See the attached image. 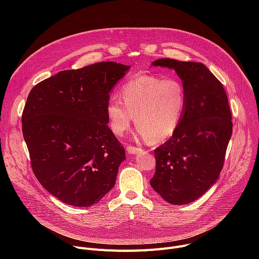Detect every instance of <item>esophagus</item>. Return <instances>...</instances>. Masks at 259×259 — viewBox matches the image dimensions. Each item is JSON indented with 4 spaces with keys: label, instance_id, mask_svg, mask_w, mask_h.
I'll return each mask as SVG.
<instances>
[{
    "label": "esophagus",
    "instance_id": "obj_1",
    "mask_svg": "<svg viewBox=\"0 0 259 259\" xmlns=\"http://www.w3.org/2000/svg\"><path fill=\"white\" fill-rule=\"evenodd\" d=\"M141 152H142V150L140 149V147H135V146H132V145L127 146V153L128 154L134 155V154H139Z\"/></svg>",
    "mask_w": 259,
    "mask_h": 259
}]
</instances>
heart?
<instances>
[{"label": "heart", "mask_w": 259, "mask_h": 259, "mask_svg": "<svg viewBox=\"0 0 259 259\" xmlns=\"http://www.w3.org/2000/svg\"><path fill=\"white\" fill-rule=\"evenodd\" d=\"M122 102L110 100L106 106L113 133L123 136L133 117L138 135L150 143L162 142L175 134L187 106L181 82L154 75H139L124 85Z\"/></svg>", "instance_id": "obj_1"}]
</instances>
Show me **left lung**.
Listing matches in <instances>:
<instances>
[{
  "instance_id": "1",
  "label": "left lung",
  "mask_w": 259,
  "mask_h": 259,
  "mask_svg": "<svg viewBox=\"0 0 259 259\" xmlns=\"http://www.w3.org/2000/svg\"><path fill=\"white\" fill-rule=\"evenodd\" d=\"M155 66L173 68L187 93V106L175 134L155 150L150 183L168 203L186 205L218 179L233 133L232 112L221 82L201 62L161 58Z\"/></svg>"
}]
</instances>
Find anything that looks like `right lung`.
Returning <instances> with one entry per match:
<instances>
[{"label":"right lung","mask_w":259,"mask_h":259,"mask_svg":"<svg viewBox=\"0 0 259 259\" xmlns=\"http://www.w3.org/2000/svg\"><path fill=\"white\" fill-rule=\"evenodd\" d=\"M129 68L105 61L61 70L27 96L21 121L33 174L67 205L92 206L115 186L126 157L106 106Z\"/></svg>","instance_id":"obj_1"}]
</instances>
